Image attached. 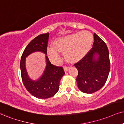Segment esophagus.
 I'll use <instances>...</instances> for the list:
<instances>
[{"instance_id":"esophagus-1","label":"esophagus","mask_w":124,"mask_h":124,"mask_svg":"<svg viewBox=\"0 0 124 124\" xmlns=\"http://www.w3.org/2000/svg\"><path fill=\"white\" fill-rule=\"evenodd\" d=\"M63 69H64V70H65V72H66V71H68V70H69V67H67V66H64V67H63Z\"/></svg>"}]
</instances>
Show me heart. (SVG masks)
Returning a JSON list of instances; mask_svg holds the SVG:
<instances>
[{"label": "heart", "mask_w": 124, "mask_h": 124, "mask_svg": "<svg viewBox=\"0 0 124 124\" xmlns=\"http://www.w3.org/2000/svg\"><path fill=\"white\" fill-rule=\"evenodd\" d=\"M93 42V34L88 31H82L55 39L53 42L54 46L47 47V53L54 64L60 62L59 51H64L65 57L68 61L76 62L88 52Z\"/></svg>", "instance_id": "obj_1"}]
</instances>
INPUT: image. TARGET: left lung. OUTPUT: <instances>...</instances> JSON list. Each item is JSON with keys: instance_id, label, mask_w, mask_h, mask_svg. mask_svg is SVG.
<instances>
[{"instance_id": "left-lung-1", "label": "left lung", "mask_w": 124, "mask_h": 124, "mask_svg": "<svg viewBox=\"0 0 124 124\" xmlns=\"http://www.w3.org/2000/svg\"><path fill=\"white\" fill-rule=\"evenodd\" d=\"M93 47L79 62L74 64L78 74V87L85 93L92 94L104 86L110 65L108 47L104 40L94 34Z\"/></svg>"}]
</instances>
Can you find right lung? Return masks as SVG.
Wrapping results in <instances>:
<instances>
[{"mask_svg": "<svg viewBox=\"0 0 124 124\" xmlns=\"http://www.w3.org/2000/svg\"><path fill=\"white\" fill-rule=\"evenodd\" d=\"M49 34H40L32 39L25 48L20 62L22 79L25 87L31 94L39 99L53 97L59 89V82L65 74L62 67L53 65L47 56L45 55L46 66L43 74L37 80L29 77L26 68V58L29 55L39 51L47 55V47Z\"/></svg>", "mask_w": 124, "mask_h": 124, "instance_id": "obj_1", "label": "right lung"}]
</instances>
